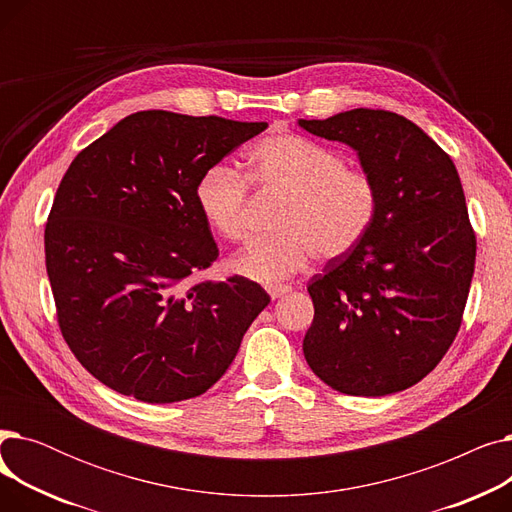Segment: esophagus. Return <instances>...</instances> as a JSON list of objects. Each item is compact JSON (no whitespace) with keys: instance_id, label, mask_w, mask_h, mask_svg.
<instances>
[{"instance_id":"obj_1","label":"esophagus","mask_w":512,"mask_h":512,"mask_svg":"<svg viewBox=\"0 0 512 512\" xmlns=\"http://www.w3.org/2000/svg\"><path fill=\"white\" fill-rule=\"evenodd\" d=\"M292 288L290 286H286V284H276V286H270L267 288V292H270V297L276 301V299H280V297H284V294H288Z\"/></svg>"}]
</instances>
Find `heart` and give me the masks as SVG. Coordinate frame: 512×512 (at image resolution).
<instances>
[{
    "mask_svg": "<svg viewBox=\"0 0 512 512\" xmlns=\"http://www.w3.org/2000/svg\"><path fill=\"white\" fill-rule=\"evenodd\" d=\"M247 178L261 193L284 197L274 238L253 240L228 259V270L259 284L303 272L313 257L332 261L351 253L378 213V188L363 170L321 143L278 132L255 143L245 157ZM205 224L222 238L247 232L249 197L242 176L226 166L207 168L195 184Z\"/></svg>",
    "mask_w": 512,
    "mask_h": 512,
    "instance_id": "b5f03b06",
    "label": "heart"
}]
</instances>
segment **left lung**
Instances as JSON below:
<instances>
[{"mask_svg": "<svg viewBox=\"0 0 512 512\" xmlns=\"http://www.w3.org/2000/svg\"><path fill=\"white\" fill-rule=\"evenodd\" d=\"M299 126L351 147L378 188L369 232L307 286L315 317L305 359L342 394L407 390L446 355L473 278L475 234L459 172L417 124L392 112L357 107Z\"/></svg>", "mask_w": 512, "mask_h": 512, "instance_id": "8db88e82", "label": "left lung"}]
</instances>
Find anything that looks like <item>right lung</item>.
Masks as SVG:
<instances>
[{"mask_svg":"<svg viewBox=\"0 0 512 512\" xmlns=\"http://www.w3.org/2000/svg\"><path fill=\"white\" fill-rule=\"evenodd\" d=\"M265 128L147 110L74 157L45 226V265L70 351L107 388L151 405L203 394L270 303L242 276L188 284L218 259L195 184Z\"/></svg>","mask_w":512,"mask_h":512,"instance_id":"add662e5","label":"right lung"}]
</instances>
